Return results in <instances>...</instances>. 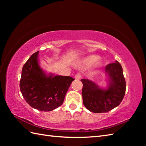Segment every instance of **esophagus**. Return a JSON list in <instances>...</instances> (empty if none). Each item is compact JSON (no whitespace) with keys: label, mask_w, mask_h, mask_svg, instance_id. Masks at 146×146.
I'll return each mask as SVG.
<instances>
[{"label":"esophagus","mask_w":146,"mask_h":146,"mask_svg":"<svg viewBox=\"0 0 146 146\" xmlns=\"http://www.w3.org/2000/svg\"><path fill=\"white\" fill-rule=\"evenodd\" d=\"M81 77H82L81 75H80V73H77L76 75H75V78L76 80H79L81 78Z\"/></svg>","instance_id":"1"}]
</instances>
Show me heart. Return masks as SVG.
Wrapping results in <instances>:
<instances>
[{"label": "heart", "mask_w": 146, "mask_h": 146, "mask_svg": "<svg viewBox=\"0 0 146 146\" xmlns=\"http://www.w3.org/2000/svg\"><path fill=\"white\" fill-rule=\"evenodd\" d=\"M99 60V56L98 55L95 54H91L88 55L87 56L83 58L82 60L80 61L78 64V66L80 68H87L92 66V64H94L95 62V66H97L99 65V62L98 60ZM98 62H97L96 61Z\"/></svg>", "instance_id": "heart-1"}]
</instances>
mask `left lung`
<instances>
[{"label":"left lung","instance_id":"1","mask_svg":"<svg viewBox=\"0 0 146 146\" xmlns=\"http://www.w3.org/2000/svg\"><path fill=\"white\" fill-rule=\"evenodd\" d=\"M104 73L107 77L105 88L91 80H81L83 104L92 112H108L119 106L124 97L126 83L119 62L115 61L107 65Z\"/></svg>","mask_w":146,"mask_h":146}]
</instances>
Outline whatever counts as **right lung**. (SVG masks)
Segmentation results:
<instances>
[{
    "label": "right lung",
    "mask_w": 146,
    "mask_h": 146,
    "mask_svg": "<svg viewBox=\"0 0 146 146\" xmlns=\"http://www.w3.org/2000/svg\"><path fill=\"white\" fill-rule=\"evenodd\" d=\"M39 51L34 53L23 66L20 90L31 107L40 111L53 110L63 103L74 80L71 76L46 73L39 64Z\"/></svg>",
    "instance_id": "add662e5"
}]
</instances>
